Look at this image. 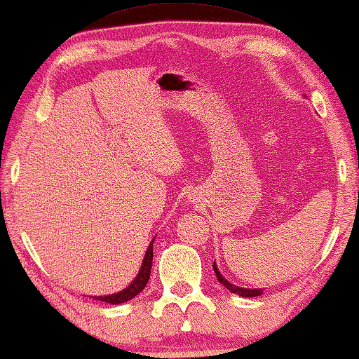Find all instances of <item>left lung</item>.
<instances>
[{
    "label": "left lung",
    "mask_w": 359,
    "mask_h": 359,
    "mask_svg": "<svg viewBox=\"0 0 359 359\" xmlns=\"http://www.w3.org/2000/svg\"><path fill=\"white\" fill-rule=\"evenodd\" d=\"M212 269H215V273H216V278H217V280L221 282V284L227 288V290H230L231 293H236V294H240V297H244V298H252V297H260V294L263 293V288H243V287H238V285H233V284H230V282L224 278V276L219 273V269H217V265H216V262L212 263Z\"/></svg>",
    "instance_id": "left-lung-1"
}]
</instances>
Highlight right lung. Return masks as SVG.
<instances>
[{"mask_svg":"<svg viewBox=\"0 0 359 359\" xmlns=\"http://www.w3.org/2000/svg\"><path fill=\"white\" fill-rule=\"evenodd\" d=\"M153 243L154 240L149 243V246L147 249V254H144V259L142 262V268L138 274L135 276V279L130 282L129 287H126L124 290L113 293V294H105V297H93L97 301H104V303L109 304H121L126 303V301H130L132 298H135L138 293H140L144 287H147L148 280H149V273H151V266H153Z\"/></svg>","mask_w":359,"mask_h":359,"instance_id":"add662e5","label":"right lung"}]
</instances>
